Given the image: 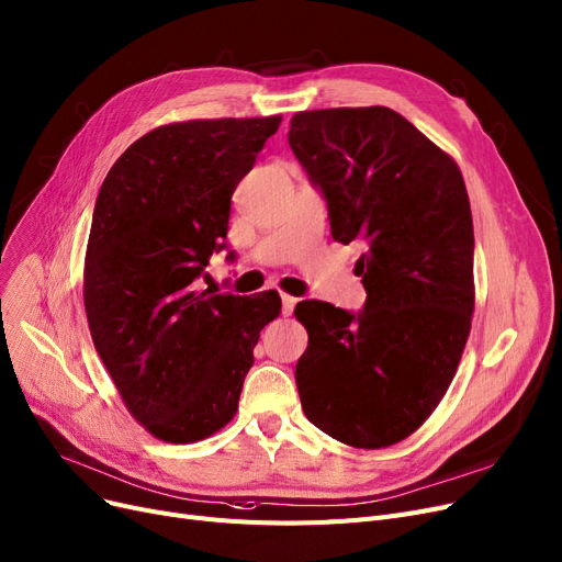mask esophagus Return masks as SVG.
<instances>
[{
  "label": "esophagus",
  "instance_id": "34e87169",
  "mask_svg": "<svg viewBox=\"0 0 562 562\" xmlns=\"http://www.w3.org/2000/svg\"><path fill=\"white\" fill-rule=\"evenodd\" d=\"M295 304H297V300H295V297L281 295V313H283V316H290V313L295 311Z\"/></svg>",
  "mask_w": 562,
  "mask_h": 562
}]
</instances>
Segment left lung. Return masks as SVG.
Instances as JSON below:
<instances>
[{
    "label": "left lung",
    "mask_w": 562,
    "mask_h": 562,
    "mask_svg": "<svg viewBox=\"0 0 562 562\" xmlns=\"http://www.w3.org/2000/svg\"><path fill=\"white\" fill-rule=\"evenodd\" d=\"M288 143L327 200L336 241L364 246L357 313L295 306L308 331L295 380L302 411L362 450L408 438L450 387L473 318V214L463 177L385 105L297 112Z\"/></svg>",
    "instance_id": "left-lung-1"
}]
</instances>
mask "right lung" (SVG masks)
Instances as JSON below:
<instances>
[{"label": "right lung", "mask_w": 562, "mask_h": 562, "mask_svg": "<svg viewBox=\"0 0 562 562\" xmlns=\"http://www.w3.org/2000/svg\"><path fill=\"white\" fill-rule=\"evenodd\" d=\"M281 117L193 120L133 143L103 179L85 256V311L126 408L166 442L216 434L237 411L274 290L198 293L228 249L231 198ZM235 260V254H228Z\"/></svg>", "instance_id": "right-lung-1"}]
</instances>
